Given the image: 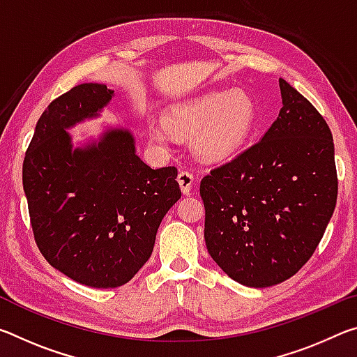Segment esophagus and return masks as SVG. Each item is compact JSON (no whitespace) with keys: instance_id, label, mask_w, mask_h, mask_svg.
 <instances>
[{"instance_id":"obj_1","label":"esophagus","mask_w":357,"mask_h":357,"mask_svg":"<svg viewBox=\"0 0 357 357\" xmlns=\"http://www.w3.org/2000/svg\"><path fill=\"white\" fill-rule=\"evenodd\" d=\"M178 183H179V187H181V190H183L184 195H189L192 190V185H193V183H195V178H193L192 173L183 170L178 174Z\"/></svg>"}]
</instances>
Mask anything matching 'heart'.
<instances>
[{"mask_svg": "<svg viewBox=\"0 0 357 357\" xmlns=\"http://www.w3.org/2000/svg\"><path fill=\"white\" fill-rule=\"evenodd\" d=\"M258 121V105L245 89L208 91L167 108L164 124L151 126L149 140L167 149L172 134L192 137L197 157L223 162L236 155L250 140Z\"/></svg>", "mask_w": 357, "mask_h": 357, "instance_id": "b5f03b06", "label": "heart"}]
</instances>
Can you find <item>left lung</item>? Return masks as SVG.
<instances>
[{"mask_svg":"<svg viewBox=\"0 0 357 357\" xmlns=\"http://www.w3.org/2000/svg\"><path fill=\"white\" fill-rule=\"evenodd\" d=\"M282 108L273 126L200 184L211 258L250 288L285 282L321 241L337 203L329 126L279 78Z\"/></svg>","mask_w":357,"mask_h":357,"instance_id":"obj_1","label":"left lung"}]
</instances>
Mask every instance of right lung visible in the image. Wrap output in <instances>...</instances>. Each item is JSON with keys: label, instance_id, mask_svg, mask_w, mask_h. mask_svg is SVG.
I'll return each instance as SVG.
<instances>
[{"label": "right lung", "instance_id": "right-lung-1", "mask_svg": "<svg viewBox=\"0 0 357 357\" xmlns=\"http://www.w3.org/2000/svg\"><path fill=\"white\" fill-rule=\"evenodd\" d=\"M114 91L83 83L47 107L23 160L34 239L82 285L116 288L148 261L162 219L181 198L174 167L151 168L121 126L74 143L70 129L100 116Z\"/></svg>", "mask_w": 357, "mask_h": 357}]
</instances>
